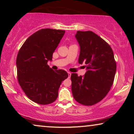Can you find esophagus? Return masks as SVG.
I'll return each instance as SVG.
<instances>
[{
    "label": "esophagus",
    "mask_w": 134,
    "mask_h": 134,
    "mask_svg": "<svg viewBox=\"0 0 134 134\" xmlns=\"http://www.w3.org/2000/svg\"><path fill=\"white\" fill-rule=\"evenodd\" d=\"M68 77L70 78L71 76V73L70 72H68Z\"/></svg>",
    "instance_id": "obj_1"
}]
</instances>
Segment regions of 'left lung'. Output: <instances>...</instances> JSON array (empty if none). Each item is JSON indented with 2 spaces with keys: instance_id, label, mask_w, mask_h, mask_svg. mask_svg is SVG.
Wrapping results in <instances>:
<instances>
[{
  "instance_id": "left-lung-1",
  "label": "left lung",
  "mask_w": 134,
  "mask_h": 134,
  "mask_svg": "<svg viewBox=\"0 0 134 134\" xmlns=\"http://www.w3.org/2000/svg\"><path fill=\"white\" fill-rule=\"evenodd\" d=\"M80 46L79 63H85L87 72L78 76L72 73L71 90L75 100L85 105L100 101L113 85L116 65L111 47L91 31H77L75 35Z\"/></svg>"
}]
</instances>
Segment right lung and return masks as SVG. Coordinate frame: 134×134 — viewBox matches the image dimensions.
I'll list each match as a JSON object with an SVG mask.
<instances>
[{
	"label": "right lung",
	"instance_id": "1",
	"mask_svg": "<svg viewBox=\"0 0 134 134\" xmlns=\"http://www.w3.org/2000/svg\"><path fill=\"white\" fill-rule=\"evenodd\" d=\"M65 33L51 29L38 30L27 38L18 54V82L27 96L37 104L54 102L62 82L68 77L66 71H54L47 65Z\"/></svg>",
	"mask_w": 134,
	"mask_h": 134
}]
</instances>
